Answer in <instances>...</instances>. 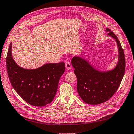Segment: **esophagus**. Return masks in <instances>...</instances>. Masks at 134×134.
Masks as SVG:
<instances>
[{
    "label": "esophagus",
    "instance_id": "1",
    "mask_svg": "<svg viewBox=\"0 0 134 134\" xmlns=\"http://www.w3.org/2000/svg\"><path fill=\"white\" fill-rule=\"evenodd\" d=\"M65 66L66 69H71V65L70 64V63L69 62H66L65 63Z\"/></svg>",
    "mask_w": 134,
    "mask_h": 134
}]
</instances>
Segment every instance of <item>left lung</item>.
<instances>
[{
	"instance_id": "left-lung-1",
	"label": "left lung",
	"mask_w": 134,
	"mask_h": 134,
	"mask_svg": "<svg viewBox=\"0 0 134 134\" xmlns=\"http://www.w3.org/2000/svg\"><path fill=\"white\" fill-rule=\"evenodd\" d=\"M106 31L116 40L119 49V61L115 69L99 72L83 59L75 57L71 60L77 80V92L81 98L88 104L97 105L109 100L117 91L125 72V55L120 42L110 29L107 28Z\"/></svg>"
}]
</instances>
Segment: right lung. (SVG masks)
<instances>
[{
	"label": "right lung",
	"instance_id": "right-lung-1",
	"mask_svg": "<svg viewBox=\"0 0 134 134\" xmlns=\"http://www.w3.org/2000/svg\"><path fill=\"white\" fill-rule=\"evenodd\" d=\"M10 43L6 63L11 84L27 103L35 106H43L53 100L59 79L65 71V63L46 64L33 70L21 68L12 57Z\"/></svg>",
	"mask_w": 134,
	"mask_h": 134
}]
</instances>
